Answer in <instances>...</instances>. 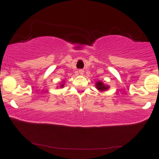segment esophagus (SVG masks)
Wrapping results in <instances>:
<instances>
[{
  "label": "esophagus",
  "mask_w": 159,
  "mask_h": 159,
  "mask_svg": "<svg viewBox=\"0 0 159 159\" xmlns=\"http://www.w3.org/2000/svg\"><path fill=\"white\" fill-rule=\"evenodd\" d=\"M78 72H79L80 75H84V71L83 69H79V70H78Z\"/></svg>",
  "instance_id": "1"
}]
</instances>
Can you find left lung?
Listing matches in <instances>:
<instances>
[{"instance_id":"left-lung-1","label":"left lung","mask_w":159,"mask_h":159,"mask_svg":"<svg viewBox=\"0 0 159 159\" xmlns=\"http://www.w3.org/2000/svg\"><path fill=\"white\" fill-rule=\"evenodd\" d=\"M96 88L99 91H102V92H103V91H106L109 89V86L107 85V84H105L103 83L102 81H96Z\"/></svg>"}]
</instances>
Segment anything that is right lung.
Wrapping results in <instances>:
<instances>
[{"mask_svg": "<svg viewBox=\"0 0 159 159\" xmlns=\"http://www.w3.org/2000/svg\"><path fill=\"white\" fill-rule=\"evenodd\" d=\"M64 85H65V81H61V84H60V88H63V87H64Z\"/></svg>", "mask_w": 159, "mask_h": 159, "instance_id": "1", "label": "right lung"}]
</instances>
